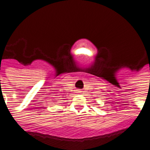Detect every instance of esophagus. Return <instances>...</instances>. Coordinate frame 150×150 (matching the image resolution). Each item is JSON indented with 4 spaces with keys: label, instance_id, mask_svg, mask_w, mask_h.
<instances>
[{
    "label": "esophagus",
    "instance_id": "esophagus-1",
    "mask_svg": "<svg viewBox=\"0 0 150 150\" xmlns=\"http://www.w3.org/2000/svg\"><path fill=\"white\" fill-rule=\"evenodd\" d=\"M77 92H76V93H81V92H82V91H81V90H77Z\"/></svg>",
    "mask_w": 150,
    "mask_h": 150
}]
</instances>
